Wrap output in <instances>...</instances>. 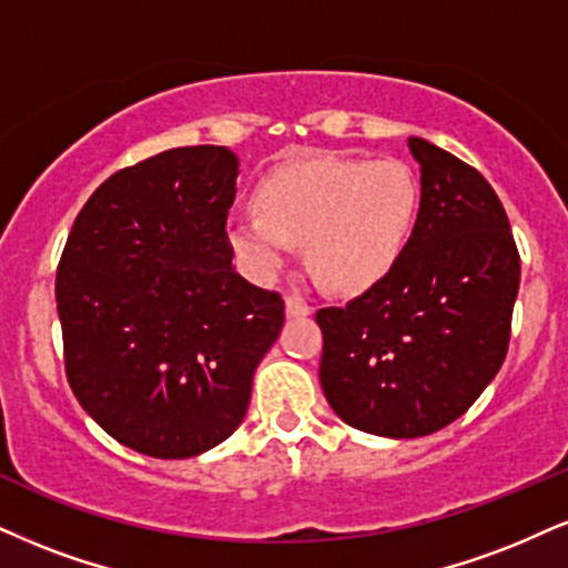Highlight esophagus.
Returning a JSON list of instances; mask_svg holds the SVG:
<instances>
[{
	"label": "esophagus",
	"mask_w": 568,
	"mask_h": 568,
	"mask_svg": "<svg viewBox=\"0 0 568 568\" xmlns=\"http://www.w3.org/2000/svg\"><path fill=\"white\" fill-rule=\"evenodd\" d=\"M311 313H313V307L307 305L303 297H297V295L286 297V316L290 318H303V316H311Z\"/></svg>",
	"instance_id": "esophagus-1"
}]
</instances>
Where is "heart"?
<instances>
[{"instance_id": "heart-1", "label": "heart", "mask_w": 568, "mask_h": 568, "mask_svg": "<svg viewBox=\"0 0 568 568\" xmlns=\"http://www.w3.org/2000/svg\"><path fill=\"white\" fill-rule=\"evenodd\" d=\"M257 215L229 221L226 240L247 276L268 284L292 244L321 286L355 295L395 268L416 229L422 186L395 158H307L284 163L252 194Z\"/></svg>"}]
</instances>
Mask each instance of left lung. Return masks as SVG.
I'll use <instances>...</instances> for the list:
<instances>
[{
  "mask_svg": "<svg viewBox=\"0 0 568 568\" xmlns=\"http://www.w3.org/2000/svg\"><path fill=\"white\" fill-rule=\"evenodd\" d=\"M408 247L345 307H321V387L342 422L392 439L464 416L508 353L521 263L506 210L477 168L426 139Z\"/></svg>",
  "mask_w": 568,
  "mask_h": 568,
  "instance_id": "1",
  "label": "left lung"
}]
</instances>
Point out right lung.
I'll return each instance as SVG.
<instances>
[{
	"instance_id": "1",
	"label": "right lung",
	"mask_w": 568,
	"mask_h": 568,
	"mask_svg": "<svg viewBox=\"0 0 568 568\" xmlns=\"http://www.w3.org/2000/svg\"><path fill=\"white\" fill-rule=\"evenodd\" d=\"M240 158L176 146L123 168L81 207L58 265L65 374L110 437L192 458L231 437L284 300L231 265Z\"/></svg>"
}]
</instances>
